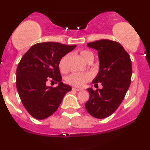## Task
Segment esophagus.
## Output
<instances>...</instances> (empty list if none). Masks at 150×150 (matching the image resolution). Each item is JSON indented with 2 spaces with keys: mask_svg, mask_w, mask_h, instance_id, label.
<instances>
[{
  "mask_svg": "<svg viewBox=\"0 0 150 150\" xmlns=\"http://www.w3.org/2000/svg\"><path fill=\"white\" fill-rule=\"evenodd\" d=\"M72 89H73V90H75V91H77V92H78V91H80L81 90L80 88H77V87H73V88H72Z\"/></svg>",
  "mask_w": 150,
  "mask_h": 150,
  "instance_id": "obj_1",
  "label": "esophagus"
}]
</instances>
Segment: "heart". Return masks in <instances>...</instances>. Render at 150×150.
Returning a JSON list of instances; mask_svg holds the SVG:
<instances>
[{
    "mask_svg": "<svg viewBox=\"0 0 150 150\" xmlns=\"http://www.w3.org/2000/svg\"><path fill=\"white\" fill-rule=\"evenodd\" d=\"M81 58L84 61L88 63L89 61H93L94 59V55L91 51L87 50H82L79 52ZM68 58V55H65L61 58L59 62V68L62 72H65L67 70L66 62ZM91 79L90 75L88 73H74L70 74L66 77V81L69 85H71L75 87H81L85 83L88 82Z\"/></svg>",
    "mask_w": 150,
    "mask_h": 150,
    "instance_id": "b5f03b06",
    "label": "heart"
}]
</instances>
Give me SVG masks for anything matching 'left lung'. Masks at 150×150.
<instances>
[{"label":"left lung","mask_w":150,"mask_h":150,"mask_svg":"<svg viewBox=\"0 0 150 150\" xmlns=\"http://www.w3.org/2000/svg\"><path fill=\"white\" fill-rule=\"evenodd\" d=\"M87 46L98 51L99 71L92 81L94 87L101 82L102 89H87L89 99L85 108L91 116L104 118L115 112L130 87L132 63L130 56L119 43L101 39Z\"/></svg>","instance_id":"8db88e82"}]
</instances>
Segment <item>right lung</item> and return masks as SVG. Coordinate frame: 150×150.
<instances>
[{
    "instance_id": "add662e5",
    "label": "right lung",
    "mask_w": 150,
    "mask_h": 150,
    "mask_svg": "<svg viewBox=\"0 0 150 150\" xmlns=\"http://www.w3.org/2000/svg\"><path fill=\"white\" fill-rule=\"evenodd\" d=\"M75 47L57 42L38 43L22 56L17 68L16 86L22 104L32 117L42 120L51 116L72 89L61 82L59 62ZM49 79L58 83L57 87L46 86Z\"/></svg>"
}]
</instances>
